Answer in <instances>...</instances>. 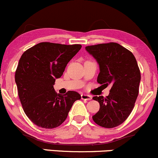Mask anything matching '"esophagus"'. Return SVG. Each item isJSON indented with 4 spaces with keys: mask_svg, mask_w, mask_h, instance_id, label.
<instances>
[{
    "mask_svg": "<svg viewBox=\"0 0 158 158\" xmlns=\"http://www.w3.org/2000/svg\"><path fill=\"white\" fill-rule=\"evenodd\" d=\"M81 98L82 99V100H87V101H89V100H92V97L91 95H89V94H82L81 95Z\"/></svg>",
    "mask_w": 158,
    "mask_h": 158,
    "instance_id": "esophagus-1",
    "label": "esophagus"
}]
</instances>
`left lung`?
<instances>
[{
	"label": "left lung",
	"mask_w": 158,
	"mask_h": 158,
	"mask_svg": "<svg viewBox=\"0 0 158 158\" xmlns=\"http://www.w3.org/2000/svg\"><path fill=\"white\" fill-rule=\"evenodd\" d=\"M85 49L100 66L97 82L102 85H111L105 98L93 97L100 104L93 120L104 128L118 127L131 114L139 95L141 73L135 56L115 42L86 46Z\"/></svg>",
	"instance_id": "left-lung-1"
}]
</instances>
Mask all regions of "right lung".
<instances>
[{"instance_id":"right-lung-1","label":"right lung","mask_w":158,"mask_h":158,"mask_svg":"<svg viewBox=\"0 0 158 158\" xmlns=\"http://www.w3.org/2000/svg\"><path fill=\"white\" fill-rule=\"evenodd\" d=\"M81 44L41 42L26 50L19 60L15 81L23 110L38 127L54 129L66 120L68 113L81 95L74 91L57 94L56 79L61 77L69 61Z\"/></svg>"}]
</instances>
